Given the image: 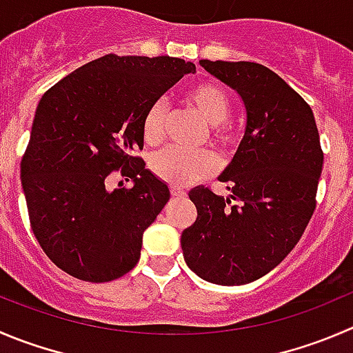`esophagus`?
<instances>
[{"label":"esophagus","mask_w":353,"mask_h":353,"mask_svg":"<svg viewBox=\"0 0 353 353\" xmlns=\"http://www.w3.org/2000/svg\"><path fill=\"white\" fill-rule=\"evenodd\" d=\"M171 196L176 197V199H183L187 196V192L183 189H180V187H171Z\"/></svg>","instance_id":"34e87169"}]
</instances>
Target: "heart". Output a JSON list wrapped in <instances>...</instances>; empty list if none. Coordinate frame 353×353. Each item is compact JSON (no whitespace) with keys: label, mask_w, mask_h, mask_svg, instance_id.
<instances>
[{"label":"heart","mask_w":353,"mask_h":353,"mask_svg":"<svg viewBox=\"0 0 353 353\" xmlns=\"http://www.w3.org/2000/svg\"><path fill=\"white\" fill-rule=\"evenodd\" d=\"M185 100L208 124H211V139L223 147L236 142L237 135L227 123L230 114V99L218 83L203 81L190 86L185 93ZM168 121V103L164 99L154 100L143 114L142 133L143 140L156 145L164 139ZM218 159L211 150H189L179 147H166L154 154L150 159V170L157 179L176 187H187L214 173Z\"/></svg>","instance_id":"b5f03b06"}]
</instances>
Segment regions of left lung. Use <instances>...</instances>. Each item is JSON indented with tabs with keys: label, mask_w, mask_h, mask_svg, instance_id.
<instances>
[{
	"label": "left lung",
	"mask_w": 353,
	"mask_h": 353,
	"mask_svg": "<svg viewBox=\"0 0 353 353\" xmlns=\"http://www.w3.org/2000/svg\"><path fill=\"white\" fill-rule=\"evenodd\" d=\"M199 63L239 93L248 123L220 176L232 196L190 190L197 218L182 232L183 258L201 279L239 286L277 267L303 236L324 152L310 105L274 70L256 62Z\"/></svg>",
	"instance_id": "obj_1"
}]
</instances>
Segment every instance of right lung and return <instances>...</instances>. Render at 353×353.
Instances as JSON below:
<instances>
[{
  "label": "right lung",
  "mask_w": 353,
  "mask_h": 353,
  "mask_svg": "<svg viewBox=\"0 0 353 353\" xmlns=\"http://www.w3.org/2000/svg\"><path fill=\"white\" fill-rule=\"evenodd\" d=\"M189 72L196 65L182 59L109 53L41 97L20 179L32 232L60 270L109 283L139 263L143 232L170 201L135 156L143 114ZM116 172L134 187L107 190Z\"/></svg>",
  "instance_id": "add662e5"
}]
</instances>
